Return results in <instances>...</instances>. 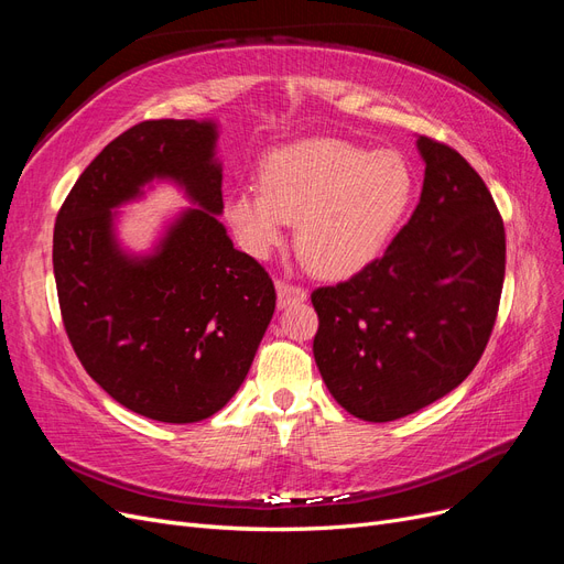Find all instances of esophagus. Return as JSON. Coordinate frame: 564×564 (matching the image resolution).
<instances>
[{
	"label": "esophagus",
	"instance_id": "obj_1",
	"mask_svg": "<svg viewBox=\"0 0 564 564\" xmlns=\"http://www.w3.org/2000/svg\"><path fill=\"white\" fill-rule=\"evenodd\" d=\"M278 289V305L280 308H286V305H294V303H303L308 299V292L305 289L296 286V284H289V282H275Z\"/></svg>",
	"mask_w": 564,
	"mask_h": 564
}]
</instances>
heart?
Instances as JSON below:
<instances>
[{
  "instance_id": "obj_1",
  "label": "heart",
  "mask_w": 564,
  "mask_h": 564,
  "mask_svg": "<svg viewBox=\"0 0 564 564\" xmlns=\"http://www.w3.org/2000/svg\"><path fill=\"white\" fill-rule=\"evenodd\" d=\"M414 172L398 150L340 139H305L272 150L261 185L226 197V218L256 259H265L299 220L296 242L324 278H348L377 261L414 195Z\"/></svg>"
}]
</instances>
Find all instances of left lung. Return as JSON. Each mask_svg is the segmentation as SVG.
<instances>
[{
	"label": "left lung",
	"mask_w": 564,
	"mask_h": 564,
	"mask_svg": "<svg viewBox=\"0 0 564 564\" xmlns=\"http://www.w3.org/2000/svg\"><path fill=\"white\" fill-rule=\"evenodd\" d=\"M421 199L381 259L313 292L322 381L352 416L386 423L445 398L497 322L506 232L485 181L445 143L416 139Z\"/></svg>",
	"instance_id": "1"
}]
</instances>
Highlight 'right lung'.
<instances>
[{
    "label": "right lung",
    "instance_id": "add662e5",
    "mask_svg": "<svg viewBox=\"0 0 564 564\" xmlns=\"http://www.w3.org/2000/svg\"><path fill=\"white\" fill-rule=\"evenodd\" d=\"M216 141L214 119L131 127L84 169L54 228L61 315L82 367L112 400L162 423L224 409L275 313L268 272L218 220ZM155 182L176 184L194 207L133 254L116 235V209Z\"/></svg>",
    "mask_w": 564,
    "mask_h": 564
}]
</instances>
